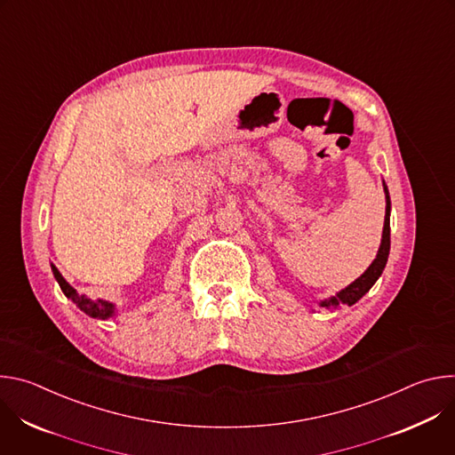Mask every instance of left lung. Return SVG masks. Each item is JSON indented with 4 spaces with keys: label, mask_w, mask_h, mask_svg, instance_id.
I'll return each instance as SVG.
<instances>
[{
    "label": "left lung",
    "mask_w": 455,
    "mask_h": 455,
    "mask_svg": "<svg viewBox=\"0 0 455 455\" xmlns=\"http://www.w3.org/2000/svg\"><path fill=\"white\" fill-rule=\"evenodd\" d=\"M383 190H385L387 207H385V221H383L381 244H379V250L376 253V259L371 263V267L356 281H353L349 286H346L337 295H333V297H330L326 300H320L322 307L331 309V307H339L340 304L353 306L355 302H358L372 288V284L381 275V272H383V268L387 265V259H388V250H391V198H388V190H387L385 181H383Z\"/></svg>",
    "instance_id": "obj_1"
}]
</instances>
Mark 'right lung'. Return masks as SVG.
<instances>
[{"instance_id": "add662e5", "label": "right lung", "mask_w": 455, "mask_h": 455, "mask_svg": "<svg viewBox=\"0 0 455 455\" xmlns=\"http://www.w3.org/2000/svg\"><path fill=\"white\" fill-rule=\"evenodd\" d=\"M52 272H53V277H55V281L59 283L62 293L67 295L68 299H72L74 304H76L81 311H84V313L90 315L92 318H102V320L111 318V316L115 315V304H113V302H108V300H102V299H95V300H93V299H88L86 295H79L77 290L72 288V286L67 283V279H64V277L59 274V270H57L53 265H52Z\"/></svg>"}]
</instances>
